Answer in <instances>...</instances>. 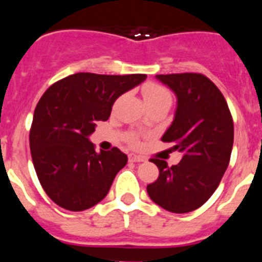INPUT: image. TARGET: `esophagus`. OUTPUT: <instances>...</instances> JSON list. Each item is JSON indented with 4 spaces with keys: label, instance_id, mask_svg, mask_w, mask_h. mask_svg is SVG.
<instances>
[{
    "label": "esophagus",
    "instance_id": "obj_1",
    "mask_svg": "<svg viewBox=\"0 0 262 262\" xmlns=\"http://www.w3.org/2000/svg\"><path fill=\"white\" fill-rule=\"evenodd\" d=\"M128 160L131 163H142L145 159L143 156H138V155H129Z\"/></svg>",
    "mask_w": 262,
    "mask_h": 262
}]
</instances>
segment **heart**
Wrapping results in <instances>:
<instances>
[{"instance_id": "obj_1", "label": "heart", "mask_w": 262, "mask_h": 262, "mask_svg": "<svg viewBox=\"0 0 262 262\" xmlns=\"http://www.w3.org/2000/svg\"><path fill=\"white\" fill-rule=\"evenodd\" d=\"M143 97L148 106L172 102V96L169 93V90L156 82H148L143 86ZM128 142L133 145H136L139 143V136L134 133L129 134Z\"/></svg>"}]
</instances>
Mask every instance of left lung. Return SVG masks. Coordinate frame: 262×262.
Listing matches in <instances>:
<instances>
[{
  "mask_svg": "<svg viewBox=\"0 0 262 262\" xmlns=\"http://www.w3.org/2000/svg\"><path fill=\"white\" fill-rule=\"evenodd\" d=\"M177 96L174 120L161 138L184 154L177 165L151 159L159 177L147 185L148 195L174 214L198 209L219 186L230 164L233 120L226 98L202 73L157 75Z\"/></svg>",
  "mask_w": 262,
  "mask_h": 262,
  "instance_id": "left-lung-1",
  "label": "left lung"
}]
</instances>
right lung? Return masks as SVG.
I'll return each instance as SVG.
<instances>
[{"instance_id":"obj_1","label":"right lung","mask_w":262,"mask_h":262,"mask_svg":"<svg viewBox=\"0 0 262 262\" xmlns=\"http://www.w3.org/2000/svg\"><path fill=\"white\" fill-rule=\"evenodd\" d=\"M147 75L76 73L51 85L40 97L30 128V149L41 187L69 211H84L107 195L127 164L117 147L97 154L88 136L107 120L115 99Z\"/></svg>"}]
</instances>
